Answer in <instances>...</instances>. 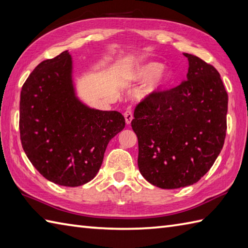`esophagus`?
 <instances>
[{
    "instance_id": "esophagus-1",
    "label": "esophagus",
    "mask_w": 248,
    "mask_h": 248,
    "mask_svg": "<svg viewBox=\"0 0 248 248\" xmlns=\"http://www.w3.org/2000/svg\"><path fill=\"white\" fill-rule=\"evenodd\" d=\"M124 118H125V121H126V124L129 125L131 123V121H133V112H131L130 110H127L126 112L124 113Z\"/></svg>"
}]
</instances>
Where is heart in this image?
I'll return each mask as SVG.
<instances>
[{
    "mask_svg": "<svg viewBox=\"0 0 248 248\" xmlns=\"http://www.w3.org/2000/svg\"><path fill=\"white\" fill-rule=\"evenodd\" d=\"M163 67V64L157 62H143L135 65L126 72V78L130 82L146 81L137 92L139 99H150L163 91L168 81V73Z\"/></svg>",
    "mask_w": 248,
    "mask_h": 248,
    "instance_id": "1",
    "label": "heart"
}]
</instances>
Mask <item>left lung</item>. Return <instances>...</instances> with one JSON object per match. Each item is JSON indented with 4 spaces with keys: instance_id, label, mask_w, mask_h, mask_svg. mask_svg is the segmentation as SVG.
<instances>
[{
    "instance_id": "1",
    "label": "left lung",
    "mask_w": 248,
    "mask_h": 248,
    "mask_svg": "<svg viewBox=\"0 0 248 248\" xmlns=\"http://www.w3.org/2000/svg\"><path fill=\"white\" fill-rule=\"evenodd\" d=\"M188 73L178 87L144 99L131 127L138 138L143 178L164 189L195 184L213 166L227 130V94L212 65L189 53Z\"/></svg>"
}]
</instances>
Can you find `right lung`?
<instances>
[{
	"label": "right lung",
	"instance_id": "obj_1",
	"mask_svg": "<svg viewBox=\"0 0 248 248\" xmlns=\"http://www.w3.org/2000/svg\"><path fill=\"white\" fill-rule=\"evenodd\" d=\"M72 55L38 64L20 94V138L28 158L54 184L76 187L95 178L109 141L125 127L118 111L82 103L76 93Z\"/></svg>",
	"mask_w": 248,
	"mask_h": 248
}]
</instances>
